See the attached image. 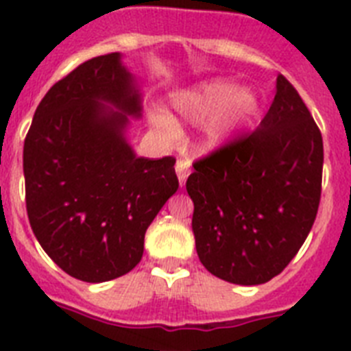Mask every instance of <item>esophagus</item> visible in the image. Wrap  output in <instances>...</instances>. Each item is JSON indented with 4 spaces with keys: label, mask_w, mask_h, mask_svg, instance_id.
<instances>
[{
    "label": "esophagus",
    "mask_w": 351,
    "mask_h": 351,
    "mask_svg": "<svg viewBox=\"0 0 351 351\" xmlns=\"http://www.w3.org/2000/svg\"><path fill=\"white\" fill-rule=\"evenodd\" d=\"M176 172H178L179 184H181V186H184V184H186L188 176H190V161L178 160V163H176Z\"/></svg>",
    "instance_id": "1"
}]
</instances>
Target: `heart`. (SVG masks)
Wrapping results in <instances>:
<instances>
[{
	"instance_id": "b5f03b06",
	"label": "heart",
	"mask_w": 351,
	"mask_h": 351,
	"mask_svg": "<svg viewBox=\"0 0 351 351\" xmlns=\"http://www.w3.org/2000/svg\"><path fill=\"white\" fill-rule=\"evenodd\" d=\"M173 110L191 124H200L209 116L206 136L209 143H218L232 131L247 124L257 112V101L247 90H236L227 82H211L181 92L173 97ZM154 124L169 138L178 134V125L169 117L156 115Z\"/></svg>"
}]
</instances>
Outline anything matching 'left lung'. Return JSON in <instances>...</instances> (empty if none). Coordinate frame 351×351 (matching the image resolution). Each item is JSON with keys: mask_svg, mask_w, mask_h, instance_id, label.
Segmentation results:
<instances>
[{"mask_svg": "<svg viewBox=\"0 0 351 351\" xmlns=\"http://www.w3.org/2000/svg\"><path fill=\"white\" fill-rule=\"evenodd\" d=\"M186 181L200 263L227 282H268L291 263L322 199L323 138L295 86L277 94L259 128L193 163Z\"/></svg>", "mask_w": 351, "mask_h": 351, "instance_id": "left-lung-1", "label": "left lung"}]
</instances>
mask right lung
<instances>
[{"label":"right lung","mask_w":351,"mask_h":351,"mask_svg":"<svg viewBox=\"0 0 351 351\" xmlns=\"http://www.w3.org/2000/svg\"><path fill=\"white\" fill-rule=\"evenodd\" d=\"M123 112H108L100 101ZM140 95L119 53L62 77L33 115L23 151L33 234L71 277L104 282L143 256L147 227L178 191L176 158H138L122 136Z\"/></svg>","instance_id":"add662e5"}]
</instances>
